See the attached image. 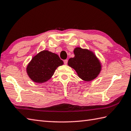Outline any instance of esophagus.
Masks as SVG:
<instances>
[{"label":"esophagus","instance_id":"34e87169","mask_svg":"<svg viewBox=\"0 0 131 131\" xmlns=\"http://www.w3.org/2000/svg\"><path fill=\"white\" fill-rule=\"evenodd\" d=\"M63 62H64V64H65V65H67V63H68V60H64Z\"/></svg>","mask_w":131,"mask_h":131}]
</instances>
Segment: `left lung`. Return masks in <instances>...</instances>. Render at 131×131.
<instances>
[{
    "label": "left lung",
    "instance_id": "obj_1",
    "mask_svg": "<svg viewBox=\"0 0 131 131\" xmlns=\"http://www.w3.org/2000/svg\"><path fill=\"white\" fill-rule=\"evenodd\" d=\"M74 57L70 58L68 64L75 70L82 80L90 82L99 75L102 70L101 61L93 52L88 49L77 47L73 51Z\"/></svg>",
    "mask_w": 131,
    "mask_h": 131
}]
</instances>
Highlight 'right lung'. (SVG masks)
I'll list each match as a JSON object with an SVG mask.
<instances>
[{
	"label": "right lung",
	"mask_w": 131,
	"mask_h": 131,
	"mask_svg": "<svg viewBox=\"0 0 131 131\" xmlns=\"http://www.w3.org/2000/svg\"><path fill=\"white\" fill-rule=\"evenodd\" d=\"M63 62L57 54L42 50L33 57L26 68L30 79L36 83H44L53 75L58 66Z\"/></svg>",
	"instance_id": "1"
}]
</instances>
